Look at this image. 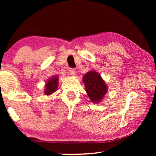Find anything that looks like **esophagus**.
Instances as JSON below:
<instances>
[{
    "label": "esophagus",
    "mask_w": 156,
    "mask_h": 156,
    "mask_svg": "<svg viewBox=\"0 0 156 156\" xmlns=\"http://www.w3.org/2000/svg\"><path fill=\"white\" fill-rule=\"evenodd\" d=\"M69 71L70 74H72V75H74L75 74L76 69H75L74 68H69Z\"/></svg>",
    "instance_id": "34e87169"
}]
</instances>
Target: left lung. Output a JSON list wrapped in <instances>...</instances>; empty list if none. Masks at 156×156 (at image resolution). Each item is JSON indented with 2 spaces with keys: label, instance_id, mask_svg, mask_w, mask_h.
<instances>
[{
  "label": "left lung",
  "instance_id": "left-lung-1",
  "mask_svg": "<svg viewBox=\"0 0 156 156\" xmlns=\"http://www.w3.org/2000/svg\"><path fill=\"white\" fill-rule=\"evenodd\" d=\"M83 80L91 101L101 102L107 91V86L100 75L94 71H91L84 76Z\"/></svg>",
  "mask_w": 156,
  "mask_h": 156
}]
</instances>
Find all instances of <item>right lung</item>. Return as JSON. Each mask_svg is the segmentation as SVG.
<instances>
[{"label":"right lung","mask_w":156,"mask_h":156,"mask_svg":"<svg viewBox=\"0 0 156 156\" xmlns=\"http://www.w3.org/2000/svg\"><path fill=\"white\" fill-rule=\"evenodd\" d=\"M58 82V79L57 76H54L53 78H50V80H49L45 85L44 93L46 95L51 94L57 90Z\"/></svg>","instance_id":"right-lung-1"}]
</instances>
